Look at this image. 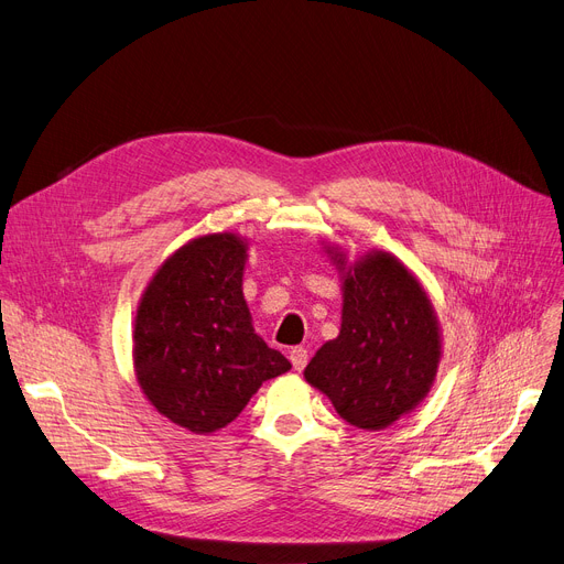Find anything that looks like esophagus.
I'll return each instance as SVG.
<instances>
[{
	"mask_svg": "<svg viewBox=\"0 0 564 564\" xmlns=\"http://www.w3.org/2000/svg\"><path fill=\"white\" fill-rule=\"evenodd\" d=\"M290 361H292V368L294 370H304L306 364H308V349L306 347H292L290 349Z\"/></svg>",
	"mask_w": 564,
	"mask_h": 564,
	"instance_id": "1",
	"label": "esophagus"
}]
</instances>
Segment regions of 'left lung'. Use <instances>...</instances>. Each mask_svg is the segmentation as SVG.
<instances>
[{
  "instance_id": "left-lung-1",
  "label": "left lung",
  "mask_w": 564,
  "mask_h": 564,
  "mask_svg": "<svg viewBox=\"0 0 564 564\" xmlns=\"http://www.w3.org/2000/svg\"><path fill=\"white\" fill-rule=\"evenodd\" d=\"M343 288L340 334L304 370L338 416L359 430H383L416 409L441 364V327L432 300L409 267L372 249L349 262L324 245Z\"/></svg>"
}]
</instances>
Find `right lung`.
Masks as SVG:
<instances>
[{"instance_id": "obj_1", "label": "right lung", "mask_w": 564, "mask_h": 564, "mask_svg": "<svg viewBox=\"0 0 564 564\" xmlns=\"http://www.w3.org/2000/svg\"><path fill=\"white\" fill-rule=\"evenodd\" d=\"M249 240L200 235L148 281L134 317L141 393L164 419L213 434L240 416L262 381L292 366L256 334L242 292Z\"/></svg>"}]
</instances>
